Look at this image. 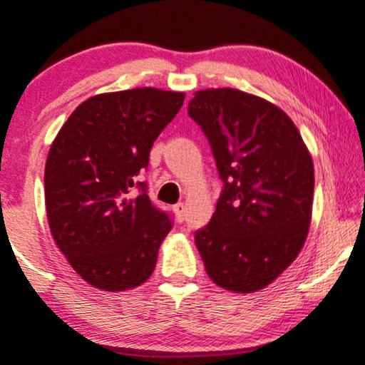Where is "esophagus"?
Here are the masks:
<instances>
[{"mask_svg":"<svg viewBox=\"0 0 365 365\" xmlns=\"http://www.w3.org/2000/svg\"><path fill=\"white\" fill-rule=\"evenodd\" d=\"M185 204L183 202H178V204H175L173 206V211L176 213V218L180 220V222H183V220H185Z\"/></svg>","mask_w":365,"mask_h":365,"instance_id":"1","label":"esophagus"}]
</instances>
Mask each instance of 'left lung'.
I'll use <instances>...</instances> for the list:
<instances>
[{"label": "left lung", "instance_id": "left-lung-1", "mask_svg": "<svg viewBox=\"0 0 365 365\" xmlns=\"http://www.w3.org/2000/svg\"><path fill=\"white\" fill-rule=\"evenodd\" d=\"M223 182L216 211L195 232L207 275L235 293L277 279L303 247L312 218L314 163L294 123L267 100L202 90L189 102Z\"/></svg>", "mask_w": 365, "mask_h": 365}]
</instances>
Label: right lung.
<instances>
[{"mask_svg": "<svg viewBox=\"0 0 365 365\" xmlns=\"http://www.w3.org/2000/svg\"><path fill=\"white\" fill-rule=\"evenodd\" d=\"M185 95L155 88L88 98L51 143L45 168L48 223L58 250L91 286L145 282L173 216L150 201L140 171Z\"/></svg>", "mask_w": 365, "mask_h": 365, "instance_id": "1", "label": "right lung"}]
</instances>
